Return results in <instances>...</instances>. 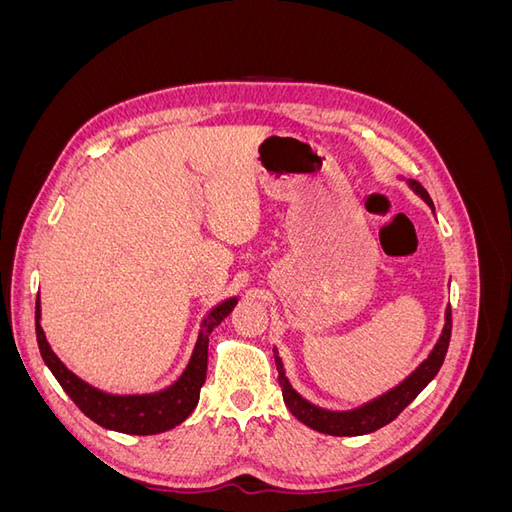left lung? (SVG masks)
<instances>
[{"label":"left lung","instance_id":"left-lung-1","mask_svg":"<svg viewBox=\"0 0 512 512\" xmlns=\"http://www.w3.org/2000/svg\"><path fill=\"white\" fill-rule=\"evenodd\" d=\"M410 188L433 209L431 198L421 183L410 181ZM451 329H453V320H451V305H448L442 335L438 339V344L433 346V350L429 352L427 359L418 365L404 382L397 384L395 389H391L389 393L376 397L374 401H369V404H365L361 408L346 410V412L324 410V408H318L314 404H309V401H305L290 386L282 359L277 356V350L273 348L277 374H280L277 376V380H280V386H282L284 404L288 406V410L292 412L294 418H299L303 425L312 427L320 433H329V436H365V433H371V431H376L384 425H389L391 421H395V418L401 414V410H404L410 401L418 393H421L433 378H436V374L444 363L448 342H451Z\"/></svg>","mask_w":512,"mask_h":512}]
</instances>
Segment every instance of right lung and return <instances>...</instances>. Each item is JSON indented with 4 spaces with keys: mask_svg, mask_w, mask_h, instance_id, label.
Instances as JSON below:
<instances>
[{
    "mask_svg": "<svg viewBox=\"0 0 512 512\" xmlns=\"http://www.w3.org/2000/svg\"><path fill=\"white\" fill-rule=\"evenodd\" d=\"M237 299H226L215 305L209 316L200 324V333L192 352L188 367L183 369L177 382L166 386L164 391L149 395H111L104 393L96 386L87 384L57 359V354L46 342L44 331L40 327V299H36V337L38 348L46 367L61 384V389L74 401L79 410L89 416L91 421L104 429H113L121 433H132V436H153L177 427L185 418L192 414L198 404L200 386L207 378V348L209 335L218 324L232 312Z\"/></svg>",
    "mask_w": 512,
    "mask_h": 512,
    "instance_id": "right-lung-1",
    "label": "right lung"
}]
</instances>
